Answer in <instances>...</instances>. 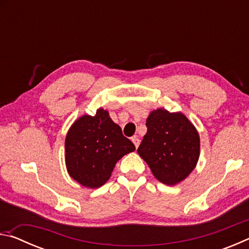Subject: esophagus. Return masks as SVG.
I'll use <instances>...</instances> for the list:
<instances>
[{
	"mask_svg": "<svg viewBox=\"0 0 249 249\" xmlns=\"http://www.w3.org/2000/svg\"><path fill=\"white\" fill-rule=\"evenodd\" d=\"M132 142H134L135 147L138 148V146H140V138H138L137 136H134V137H132Z\"/></svg>",
	"mask_w": 249,
	"mask_h": 249,
	"instance_id": "obj_1",
	"label": "esophagus"
}]
</instances>
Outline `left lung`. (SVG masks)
<instances>
[{
	"label": "left lung",
	"instance_id": "8db88e82",
	"mask_svg": "<svg viewBox=\"0 0 249 249\" xmlns=\"http://www.w3.org/2000/svg\"><path fill=\"white\" fill-rule=\"evenodd\" d=\"M147 133L137 149L156 179L176 185L195 170L200 157L199 133L181 112L157 108L146 120Z\"/></svg>",
	"mask_w": 249,
	"mask_h": 249
}]
</instances>
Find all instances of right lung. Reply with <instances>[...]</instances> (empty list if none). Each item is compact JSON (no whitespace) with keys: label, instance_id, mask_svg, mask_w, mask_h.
<instances>
[{"label":"right lung","instance_id":"add662e5","mask_svg":"<svg viewBox=\"0 0 249 249\" xmlns=\"http://www.w3.org/2000/svg\"><path fill=\"white\" fill-rule=\"evenodd\" d=\"M135 146L122 134L107 109L100 107L94 116L84 114L70 126L65 141L67 171L83 187H102L116 162Z\"/></svg>","mask_w":249,"mask_h":249}]
</instances>
